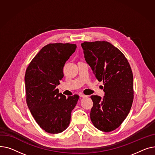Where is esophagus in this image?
I'll return each mask as SVG.
<instances>
[{"instance_id":"34e87169","label":"esophagus","mask_w":155,"mask_h":155,"mask_svg":"<svg viewBox=\"0 0 155 155\" xmlns=\"http://www.w3.org/2000/svg\"><path fill=\"white\" fill-rule=\"evenodd\" d=\"M79 97H87L86 95H84V94H83V93H79Z\"/></svg>"}]
</instances>
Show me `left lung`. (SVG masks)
I'll return each mask as SVG.
<instances>
[{
    "label": "left lung",
    "instance_id": "8db88e82",
    "mask_svg": "<svg viewBox=\"0 0 155 155\" xmlns=\"http://www.w3.org/2000/svg\"><path fill=\"white\" fill-rule=\"evenodd\" d=\"M84 58L104 92L103 97L93 95L90 117L97 129L112 131L128 115L133 101V76L124 54L107 41L81 44Z\"/></svg>",
    "mask_w": 155,
    "mask_h": 155
}]
</instances>
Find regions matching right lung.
I'll use <instances>...</instances> for the list:
<instances>
[{
    "label": "right lung",
    "instance_id": "add662e5",
    "mask_svg": "<svg viewBox=\"0 0 155 155\" xmlns=\"http://www.w3.org/2000/svg\"><path fill=\"white\" fill-rule=\"evenodd\" d=\"M76 48L74 44H49L26 69L27 104L35 121L47 133L58 134L68 128L79 99L77 94L66 97L56 88L64 77V66Z\"/></svg>",
    "mask_w": 155,
    "mask_h": 155
}]
</instances>
